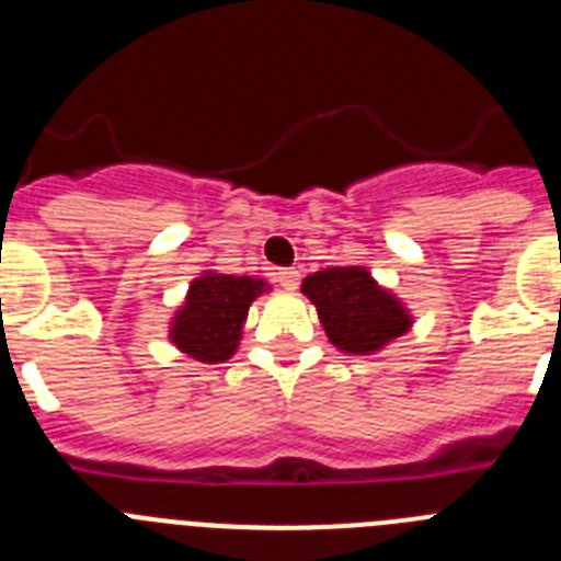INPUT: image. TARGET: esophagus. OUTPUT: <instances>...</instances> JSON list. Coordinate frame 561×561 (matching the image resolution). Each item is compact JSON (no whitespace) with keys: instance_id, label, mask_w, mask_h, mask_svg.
<instances>
[{"instance_id":"obj_1","label":"esophagus","mask_w":561,"mask_h":561,"mask_svg":"<svg viewBox=\"0 0 561 561\" xmlns=\"http://www.w3.org/2000/svg\"><path fill=\"white\" fill-rule=\"evenodd\" d=\"M275 280H277V286H284V289L295 291L297 286H300V272H297V270H277Z\"/></svg>"}]
</instances>
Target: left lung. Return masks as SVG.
<instances>
[{
  "mask_svg": "<svg viewBox=\"0 0 561 561\" xmlns=\"http://www.w3.org/2000/svg\"><path fill=\"white\" fill-rule=\"evenodd\" d=\"M320 323L345 354H374L410 331L413 317L396 295L381 289L362 266H331L304 280Z\"/></svg>",
  "mask_w": 561,
  "mask_h": 561,
  "instance_id": "left-lung-1",
  "label": "left lung"
}]
</instances>
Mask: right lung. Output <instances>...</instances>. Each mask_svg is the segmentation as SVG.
Masks as SVG:
<instances>
[{
    "instance_id": "obj_1",
    "label": "right lung",
    "mask_w": 561,
    "mask_h": 561,
    "mask_svg": "<svg viewBox=\"0 0 561 561\" xmlns=\"http://www.w3.org/2000/svg\"><path fill=\"white\" fill-rule=\"evenodd\" d=\"M266 289L250 275L205 272L187 289L185 306L171 323V342L182 354L216 365L236 354L250 304Z\"/></svg>"
}]
</instances>
